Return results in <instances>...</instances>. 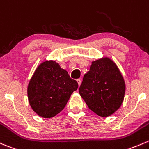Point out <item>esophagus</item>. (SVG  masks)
<instances>
[{"label":"esophagus","mask_w":149,"mask_h":149,"mask_svg":"<svg viewBox=\"0 0 149 149\" xmlns=\"http://www.w3.org/2000/svg\"><path fill=\"white\" fill-rule=\"evenodd\" d=\"M76 81H77L78 84H79V86H80V85H81V79H77V80H76Z\"/></svg>","instance_id":"1"}]
</instances>
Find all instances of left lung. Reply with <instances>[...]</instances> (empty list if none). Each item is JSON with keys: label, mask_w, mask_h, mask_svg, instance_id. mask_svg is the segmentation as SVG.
Returning <instances> with one entry per match:
<instances>
[{"label": "left lung", "mask_w": 149, "mask_h": 149, "mask_svg": "<svg viewBox=\"0 0 149 149\" xmlns=\"http://www.w3.org/2000/svg\"><path fill=\"white\" fill-rule=\"evenodd\" d=\"M126 84L118 66L107 57L92 61L79 88L89 109L101 117L112 115L124 98Z\"/></svg>", "instance_id": "obj_1"}]
</instances>
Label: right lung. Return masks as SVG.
<instances>
[{"instance_id":"obj_1","label":"right lung","mask_w":149,"mask_h":149,"mask_svg":"<svg viewBox=\"0 0 149 149\" xmlns=\"http://www.w3.org/2000/svg\"><path fill=\"white\" fill-rule=\"evenodd\" d=\"M79 87L68 72L54 61L41 63L28 86V98L34 112L43 118L54 117L65 108L70 95Z\"/></svg>"}]
</instances>
